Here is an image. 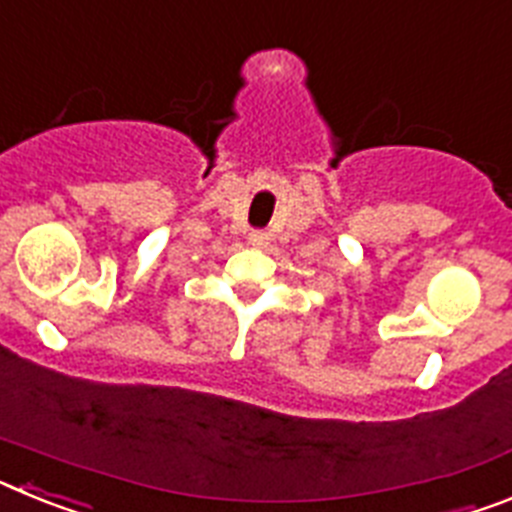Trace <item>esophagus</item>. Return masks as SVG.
Segmentation results:
<instances>
[{"instance_id": "1", "label": "esophagus", "mask_w": 512, "mask_h": 512, "mask_svg": "<svg viewBox=\"0 0 512 512\" xmlns=\"http://www.w3.org/2000/svg\"><path fill=\"white\" fill-rule=\"evenodd\" d=\"M248 243H251L253 248H259V251H261V248L269 246V235H266L264 230H253V233L248 235Z\"/></svg>"}]
</instances>
